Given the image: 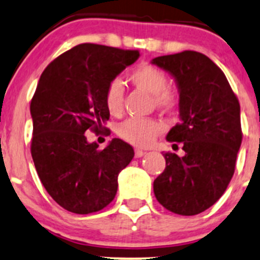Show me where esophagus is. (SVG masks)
I'll return each instance as SVG.
<instances>
[{
    "instance_id": "esophagus-1",
    "label": "esophagus",
    "mask_w": 260,
    "mask_h": 260,
    "mask_svg": "<svg viewBox=\"0 0 260 260\" xmlns=\"http://www.w3.org/2000/svg\"><path fill=\"white\" fill-rule=\"evenodd\" d=\"M145 154H146V152L142 151V149H136V151H135L136 158H141V157H143Z\"/></svg>"
}]
</instances>
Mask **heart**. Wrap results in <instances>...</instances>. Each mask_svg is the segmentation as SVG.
<instances>
[{"label":"heart","mask_w":260,"mask_h":260,"mask_svg":"<svg viewBox=\"0 0 260 260\" xmlns=\"http://www.w3.org/2000/svg\"><path fill=\"white\" fill-rule=\"evenodd\" d=\"M129 80L137 88L153 95L154 104L165 111H171L177 104V95L174 90L167 88V77L162 70L149 64H141L129 74ZM107 109L111 114H119L123 108V86L115 79L107 86L106 96ZM162 124L153 119L129 118L120 123L117 133L120 138L138 147H148L154 142L161 133Z\"/></svg>","instance_id":"b5f03b06"}]
</instances>
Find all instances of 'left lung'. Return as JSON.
Instances as JSON below:
<instances>
[{"label": "left lung", "instance_id": "1", "mask_svg": "<svg viewBox=\"0 0 260 260\" xmlns=\"http://www.w3.org/2000/svg\"><path fill=\"white\" fill-rule=\"evenodd\" d=\"M151 62L177 85L180 123L166 140L182 143L185 151L182 157L164 154L166 169L154 180V196L175 214L198 215L221 198L234 175L242 145L239 102L224 73L206 55L182 51Z\"/></svg>", "mask_w": 260, "mask_h": 260}]
</instances>
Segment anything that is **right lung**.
<instances>
[{
	"instance_id": "add662e5",
	"label": "right lung",
	"mask_w": 260,
	"mask_h": 260,
	"mask_svg": "<svg viewBox=\"0 0 260 260\" xmlns=\"http://www.w3.org/2000/svg\"><path fill=\"white\" fill-rule=\"evenodd\" d=\"M138 57L136 50L80 44L41 74L30 106L31 154L44 187L65 210L99 211L117 193L118 175L135 156L132 146L113 138L101 151L85 132L103 129L107 86Z\"/></svg>"
}]
</instances>
